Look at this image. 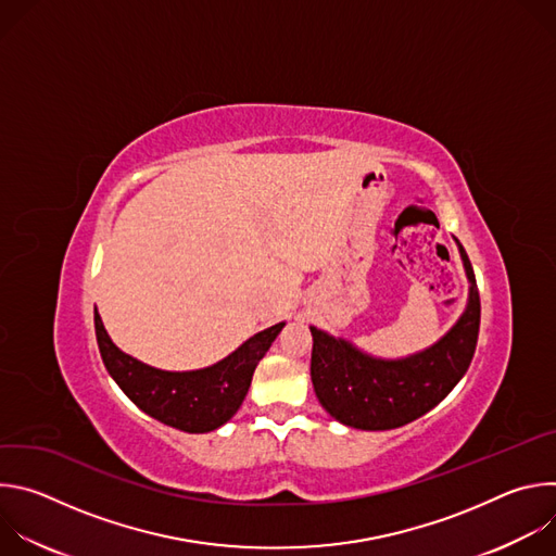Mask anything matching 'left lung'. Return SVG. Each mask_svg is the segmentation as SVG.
I'll use <instances>...</instances> for the list:
<instances>
[{
    "label": "left lung",
    "instance_id": "8db88e82",
    "mask_svg": "<svg viewBox=\"0 0 556 556\" xmlns=\"http://www.w3.org/2000/svg\"><path fill=\"white\" fill-rule=\"evenodd\" d=\"M455 244L470 283L468 301L455 326L431 348L405 358H378L309 326L314 393L341 425L361 431L409 425L442 403L466 374L480 334V292L466 251Z\"/></svg>",
    "mask_w": 556,
    "mask_h": 556
}]
</instances>
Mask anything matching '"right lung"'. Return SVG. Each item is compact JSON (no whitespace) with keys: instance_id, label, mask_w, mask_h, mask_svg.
Segmentation results:
<instances>
[{"instance_id":"right-lung-1","label":"right lung","mask_w":556,"mask_h":556,"mask_svg":"<svg viewBox=\"0 0 556 556\" xmlns=\"http://www.w3.org/2000/svg\"><path fill=\"white\" fill-rule=\"evenodd\" d=\"M286 324L266 328L215 365L191 371L151 367L114 345L99 309L94 328L101 358L127 399L147 416L187 433H208L242 407L255 367Z\"/></svg>"}]
</instances>
